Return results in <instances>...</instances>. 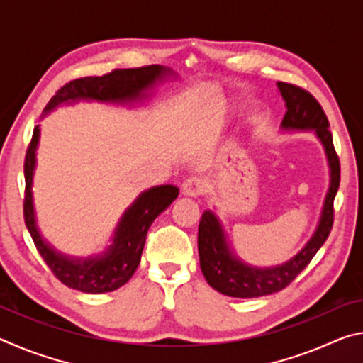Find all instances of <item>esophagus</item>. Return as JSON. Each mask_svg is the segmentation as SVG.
<instances>
[{
  "label": "esophagus",
  "mask_w": 363,
  "mask_h": 363,
  "mask_svg": "<svg viewBox=\"0 0 363 363\" xmlns=\"http://www.w3.org/2000/svg\"><path fill=\"white\" fill-rule=\"evenodd\" d=\"M206 192V182L201 177H189L182 184V194L186 196H200Z\"/></svg>",
  "instance_id": "obj_1"
}]
</instances>
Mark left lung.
I'll return each mask as SVG.
<instances>
[{"label":"left lung","instance_id":"8db88e82","mask_svg":"<svg viewBox=\"0 0 363 363\" xmlns=\"http://www.w3.org/2000/svg\"><path fill=\"white\" fill-rule=\"evenodd\" d=\"M284 97L286 113L281 120V130L314 131L327 153L330 168V187L325 196L318 225L306 247L290 261L272 267H256L243 262L227 242L223 224L213 211L201 214L199 225L200 267L205 279L214 290L232 298H259L284 290L304 270L312 257L320 250L333 227V200L340 187V158L333 145L330 123L320 104L303 88L277 82Z\"/></svg>","mask_w":363,"mask_h":363}]
</instances>
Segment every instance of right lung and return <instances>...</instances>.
<instances>
[{
	"label": "right lung",
	"mask_w": 363,
	"mask_h": 363,
	"mask_svg": "<svg viewBox=\"0 0 363 363\" xmlns=\"http://www.w3.org/2000/svg\"><path fill=\"white\" fill-rule=\"evenodd\" d=\"M173 70L163 65H147L140 69L113 70L102 77L78 78L62 86L51 97L43 112L49 113L62 104H75L78 101H97L112 104H133L145 101L150 88L163 82ZM40 143V125L35 126L32 140L27 149L23 174H26V199H23V218L48 267L64 285L83 293H107L126 284L133 277L140 262L145 237L149 227L173 203L179 195V189L167 186L152 187L140 194L133 205L123 213L118 225L113 232L112 245L104 253L89 257H70L54 250L41 237L36 225L33 208V173L36 164V149Z\"/></svg>",
	"instance_id": "right-lung-1"
}]
</instances>
